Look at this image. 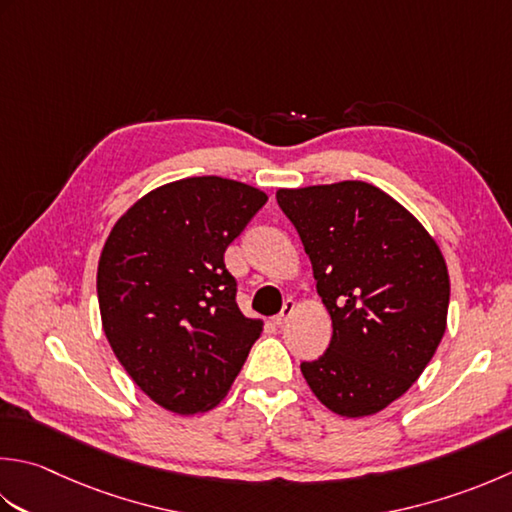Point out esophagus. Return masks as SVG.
Masks as SVG:
<instances>
[{
	"instance_id": "34e87169",
	"label": "esophagus",
	"mask_w": 512,
	"mask_h": 512,
	"mask_svg": "<svg viewBox=\"0 0 512 512\" xmlns=\"http://www.w3.org/2000/svg\"><path fill=\"white\" fill-rule=\"evenodd\" d=\"M293 313H295V302H293V299H286L282 313L273 317V324H275V326H284V324L288 322V319L293 317Z\"/></svg>"
}]
</instances>
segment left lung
<instances>
[{
    "label": "left lung",
    "instance_id": "left-lung-1",
    "mask_svg": "<svg viewBox=\"0 0 512 512\" xmlns=\"http://www.w3.org/2000/svg\"><path fill=\"white\" fill-rule=\"evenodd\" d=\"M333 319L328 350L302 362L319 402L366 417L402 397L446 330L450 282L442 250L384 190L339 182L277 190Z\"/></svg>",
    "mask_w": 512,
    "mask_h": 512
}]
</instances>
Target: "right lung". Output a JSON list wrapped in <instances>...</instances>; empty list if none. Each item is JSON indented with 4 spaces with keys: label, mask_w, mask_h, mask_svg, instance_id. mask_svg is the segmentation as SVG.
<instances>
[{
    "label": "right lung",
    "mask_w": 512,
    "mask_h": 512,
    "mask_svg": "<svg viewBox=\"0 0 512 512\" xmlns=\"http://www.w3.org/2000/svg\"><path fill=\"white\" fill-rule=\"evenodd\" d=\"M266 199L235 179L188 177L139 199L110 230L97 268L104 333L166 410L219 404L262 335L237 306L224 253Z\"/></svg>",
    "instance_id": "obj_1"
}]
</instances>
